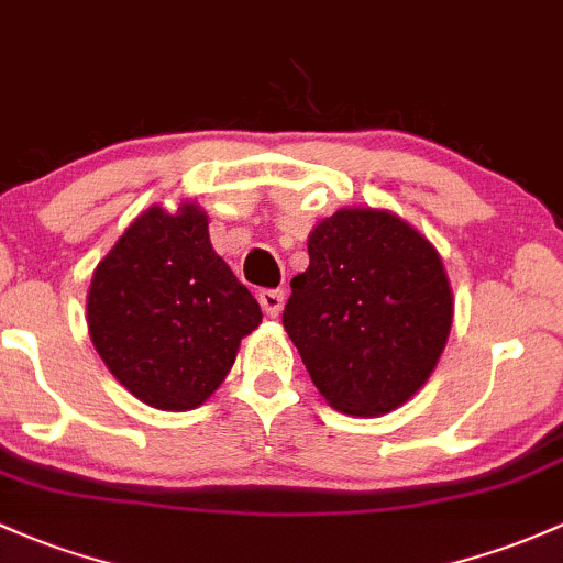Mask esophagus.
Returning <instances> with one entry per match:
<instances>
[{"mask_svg": "<svg viewBox=\"0 0 563 563\" xmlns=\"http://www.w3.org/2000/svg\"><path fill=\"white\" fill-rule=\"evenodd\" d=\"M258 305H262V310L266 312L269 318H277L283 312V305H286V294L283 291H258Z\"/></svg>", "mask_w": 563, "mask_h": 563, "instance_id": "1", "label": "esophagus"}]
</instances>
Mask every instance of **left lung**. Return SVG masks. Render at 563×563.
Wrapping results in <instances>:
<instances>
[{
  "mask_svg": "<svg viewBox=\"0 0 563 563\" xmlns=\"http://www.w3.org/2000/svg\"><path fill=\"white\" fill-rule=\"evenodd\" d=\"M283 327L334 410L386 416L423 388L448 345L453 291L440 253L380 207H342L307 236Z\"/></svg>",
  "mask_w": 563,
  "mask_h": 563,
  "instance_id": "1",
  "label": "left lung"
}]
</instances>
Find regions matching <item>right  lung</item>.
<instances>
[{
    "mask_svg": "<svg viewBox=\"0 0 563 563\" xmlns=\"http://www.w3.org/2000/svg\"><path fill=\"white\" fill-rule=\"evenodd\" d=\"M207 212L151 205L97 264L86 297L93 347L118 383L169 412L205 405L227 380L262 307L212 251Z\"/></svg>",
    "mask_w": 563,
    "mask_h": 563,
    "instance_id": "add662e5",
    "label": "right lung"
}]
</instances>
